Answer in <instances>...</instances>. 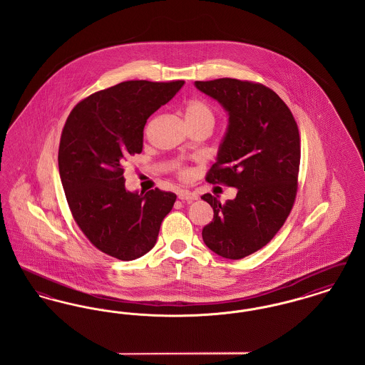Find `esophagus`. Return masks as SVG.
<instances>
[{
  "mask_svg": "<svg viewBox=\"0 0 365 365\" xmlns=\"http://www.w3.org/2000/svg\"><path fill=\"white\" fill-rule=\"evenodd\" d=\"M178 197H179V200H182V201H195V200L198 198L197 192L190 190H185V189L178 191Z\"/></svg>",
  "mask_w": 365,
  "mask_h": 365,
  "instance_id": "1",
  "label": "esophagus"
}]
</instances>
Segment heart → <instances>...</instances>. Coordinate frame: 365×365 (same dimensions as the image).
<instances>
[{
	"instance_id": "1",
	"label": "heart",
	"mask_w": 365,
	"mask_h": 365,
	"mask_svg": "<svg viewBox=\"0 0 365 365\" xmlns=\"http://www.w3.org/2000/svg\"><path fill=\"white\" fill-rule=\"evenodd\" d=\"M186 123H208L213 125L215 115L208 104L201 100H190L185 105Z\"/></svg>"
}]
</instances>
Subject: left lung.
<instances>
[{
    "label": "left lung",
    "mask_w": 365,
    "mask_h": 365,
    "mask_svg": "<svg viewBox=\"0 0 365 365\" xmlns=\"http://www.w3.org/2000/svg\"><path fill=\"white\" fill-rule=\"evenodd\" d=\"M194 86L228 116L207 180L237 189L226 204L209 192L201 197L213 208L202 240L216 255L240 260L269 242L293 208L301 156L298 127L287 105L268 87L231 78L197 81Z\"/></svg>",
    "instance_id": "obj_1"
}]
</instances>
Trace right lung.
Listing matches in <instances>:
<instances>
[{"label": "right lung", "mask_w": 365, "mask_h": 365, "mask_svg": "<svg viewBox=\"0 0 365 365\" xmlns=\"http://www.w3.org/2000/svg\"><path fill=\"white\" fill-rule=\"evenodd\" d=\"M183 85L123 82L81 101L64 125L58 173L72 216L88 241L115 259L135 260L152 250L174 207V192L127 190L122 167L142 152L146 120Z\"/></svg>", "instance_id": "1"}]
</instances>
